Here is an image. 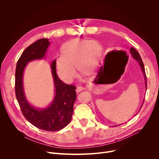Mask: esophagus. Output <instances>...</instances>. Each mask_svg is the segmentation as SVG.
<instances>
[{
    "mask_svg": "<svg viewBox=\"0 0 159 159\" xmlns=\"http://www.w3.org/2000/svg\"><path fill=\"white\" fill-rule=\"evenodd\" d=\"M85 89H86L85 88L82 87V86H77L76 91H77V92H80V91H82V90H84Z\"/></svg>",
    "mask_w": 159,
    "mask_h": 159,
    "instance_id": "esophagus-1",
    "label": "esophagus"
}]
</instances>
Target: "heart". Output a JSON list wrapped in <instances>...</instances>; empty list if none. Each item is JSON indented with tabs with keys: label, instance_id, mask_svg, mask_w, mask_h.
Masks as SVG:
<instances>
[{
	"label": "heart",
	"instance_id": "obj_1",
	"mask_svg": "<svg viewBox=\"0 0 159 159\" xmlns=\"http://www.w3.org/2000/svg\"><path fill=\"white\" fill-rule=\"evenodd\" d=\"M102 46L96 40L74 39L66 43L62 54L57 56L55 64L58 75L64 80L71 82L79 71L92 73L98 64Z\"/></svg>",
	"mask_w": 159,
	"mask_h": 159
}]
</instances>
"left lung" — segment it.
<instances>
[{
    "label": "left lung",
    "mask_w": 159,
    "mask_h": 159,
    "mask_svg": "<svg viewBox=\"0 0 159 159\" xmlns=\"http://www.w3.org/2000/svg\"><path fill=\"white\" fill-rule=\"evenodd\" d=\"M130 53H131V55H132L133 57L135 59V60L139 62V65H140V68H141V69H142V71H143V74H144V76L145 80H146V82H145V83H146V88H147L146 75V72H145L144 66V64H143V61H142V58H141V57H140V56L139 53H138V52L137 51V50H136L135 48H132V47H131V48H130ZM142 106H141V107H142Z\"/></svg>",
    "instance_id": "1"
}]
</instances>
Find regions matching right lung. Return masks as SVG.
Masks as SVG:
<instances>
[{
	"mask_svg": "<svg viewBox=\"0 0 159 159\" xmlns=\"http://www.w3.org/2000/svg\"><path fill=\"white\" fill-rule=\"evenodd\" d=\"M49 45V39H41L24 50L16 63L15 70V95L20 110L26 119L40 129L56 131L62 129L71 121L73 105L76 101V87L66 84L58 79L55 60L51 65L54 80L55 96L53 102L45 109L38 110L31 106L25 97L22 77L28 62L43 58Z\"/></svg>",
	"mask_w": 159,
	"mask_h": 159,
	"instance_id": "right-lung-1",
	"label": "right lung"
}]
</instances>
